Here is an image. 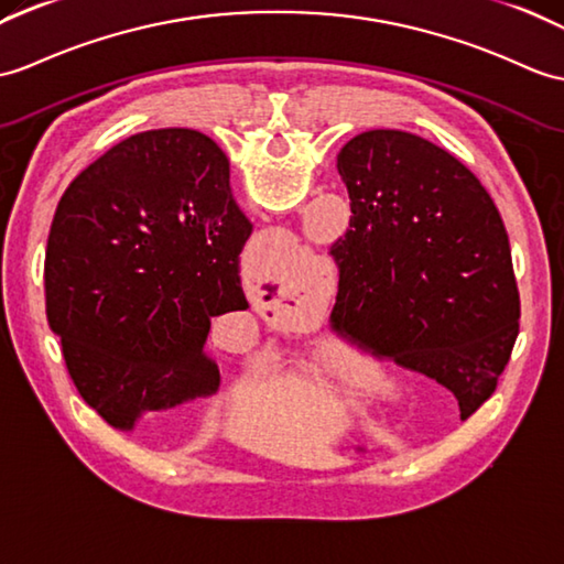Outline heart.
<instances>
[{"mask_svg":"<svg viewBox=\"0 0 564 564\" xmlns=\"http://www.w3.org/2000/svg\"><path fill=\"white\" fill-rule=\"evenodd\" d=\"M334 377L338 387H362L365 382H368V375H360L358 370L348 368V365H334Z\"/></svg>","mask_w":564,"mask_h":564,"instance_id":"b5f03b06","label":"heart"}]
</instances>
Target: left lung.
Returning <instances> with one entry per match:
<instances>
[{
  "instance_id": "8db88e82",
  "label": "left lung",
  "mask_w": 564,
  "mask_h": 564,
  "mask_svg": "<svg viewBox=\"0 0 564 564\" xmlns=\"http://www.w3.org/2000/svg\"><path fill=\"white\" fill-rule=\"evenodd\" d=\"M350 223L329 254V326L454 391L462 417L497 389L519 336L512 247L495 202L452 153L372 129L338 153Z\"/></svg>"
}]
</instances>
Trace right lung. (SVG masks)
Listing matches in <instances>:
<instances>
[{
	"instance_id": "1",
	"label": "right lung",
	"mask_w": 564,
	"mask_h": 564,
	"mask_svg": "<svg viewBox=\"0 0 564 564\" xmlns=\"http://www.w3.org/2000/svg\"><path fill=\"white\" fill-rule=\"evenodd\" d=\"M252 226L230 165L194 129L117 143L62 194L45 250V312L82 399L129 430L143 413L214 394L212 319L247 310Z\"/></svg>"
}]
</instances>
